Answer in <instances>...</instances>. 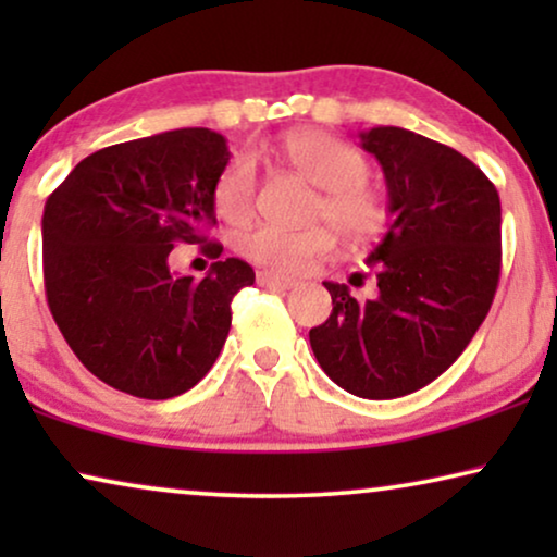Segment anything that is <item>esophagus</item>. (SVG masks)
Masks as SVG:
<instances>
[{
	"mask_svg": "<svg viewBox=\"0 0 557 557\" xmlns=\"http://www.w3.org/2000/svg\"><path fill=\"white\" fill-rule=\"evenodd\" d=\"M258 284L265 288H273V292H288V288L299 286V281L278 276V273H273V271H261L258 273Z\"/></svg>",
	"mask_w": 557,
	"mask_h": 557,
	"instance_id": "obj_1",
	"label": "esophagus"
}]
</instances>
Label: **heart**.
<instances>
[{
  "mask_svg": "<svg viewBox=\"0 0 557 557\" xmlns=\"http://www.w3.org/2000/svg\"><path fill=\"white\" fill-rule=\"evenodd\" d=\"M284 154L299 174L322 189L314 220H324L347 246H370L385 233L391 208L368 182L370 162L355 144L324 132H299L284 141ZM258 170L250 154H235L220 166L212 202L227 223H246L256 210ZM334 233L329 225L288 231L278 225L250 227L238 238V250L253 263L276 273H301L330 256Z\"/></svg>",
  "mask_w": 557,
  "mask_h": 557,
  "instance_id": "1",
  "label": "heart"
}]
</instances>
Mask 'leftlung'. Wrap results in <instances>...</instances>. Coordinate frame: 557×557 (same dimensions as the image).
I'll list each match as a JSON object with an SVG mask.
<instances>
[{
	"label": "left lung",
	"instance_id": "left-lung-1",
	"mask_svg": "<svg viewBox=\"0 0 557 557\" xmlns=\"http://www.w3.org/2000/svg\"><path fill=\"white\" fill-rule=\"evenodd\" d=\"M387 182L393 223L368 263L372 299L324 281L332 314L309 332L317 362L357 398L421 391L456 362L494 301L502 269L497 187L459 151L398 126L360 134Z\"/></svg>",
	"mask_w": 557,
	"mask_h": 557
}]
</instances>
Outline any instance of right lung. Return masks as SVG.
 I'll use <instances>...</instances> for the list:
<instances>
[{"mask_svg":"<svg viewBox=\"0 0 557 557\" xmlns=\"http://www.w3.org/2000/svg\"><path fill=\"white\" fill-rule=\"evenodd\" d=\"M227 159L210 128L113 144L45 202L50 314L75 357L121 393L166 400L200 383L231 332L233 296L256 281L240 258L215 261L202 281L170 271L172 248L205 243L218 223L212 185Z\"/></svg>","mask_w":557,"mask_h":557,"instance_id":"right-lung-1","label":"right lung"}]
</instances>
